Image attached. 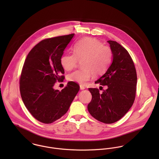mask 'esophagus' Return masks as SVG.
Returning <instances> with one entry per match:
<instances>
[{
    "label": "esophagus",
    "mask_w": 159,
    "mask_h": 159,
    "mask_svg": "<svg viewBox=\"0 0 159 159\" xmlns=\"http://www.w3.org/2000/svg\"><path fill=\"white\" fill-rule=\"evenodd\" d=\"M85 87L84 86H83V85H80V89L81 90H83V89H85Z\"/></svg>",
    "instance_id": "34e87169"
}]
</instances>
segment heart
<instances>
[{
	"instance_id": "1",
	"label": "heart",
	"mask_w": 159,
	"mask_h": 159,
	"mask_svg": "<svg viewBox=\"0 0 159 159\" xmlns=\"http://www.w3.org/2000/svg\"><path fill=\"white\" fill-rule=\"evenodd\" d=\"M113 59V52L109 46L103 45L100 41L92 39H83L73 46V53L64 54L61 63L66 71L76 68L78 61L82 68L68 75L70 81L80 84H86L93 76L103 75L109 68Z\"/></svg>"
}]
</instances>
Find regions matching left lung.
I'll return each mask as SVG.
<instances>
[{"mask_svg": "<svg viewBox=\"0 0 159 159\" xmlns=\"http://www.w3.org/2000/svg\"><path fill=\"white\" fill-rule=\"evenodd\" d=\"M108 42L113 52V62L107 72L95 82L107 86L108 89L100 93L97 88H89L92 98L88 109L98 121L112 124L120 119L133 105L137 75L134 62L127 49L115 41Z\"/></svg>", "mask_w": 159, "mask_h": 159, "instance_id": "1", "label": "left lung"}]
</instances>
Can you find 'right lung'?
I'll return each mask as SVG.
<instances>
[{"label": "right lung", "instance_id": "obj_1", "mask_svg": "<svg viewBox=\"0 0 159 159\" xmlns=\"http://www.w3.org/2000/svg\"><path fill=\"white\" fill-rule=\"evenodd\" d=\"M74 34L46 39L29 52L20 78L23 102L32 116L51 124L67 112L80 90L78 83L70 81L61 91L54 90L57 81L65 79L61 63L64 51Z\"/></svg>", "mask_w": 159, "mask_h": 159}]
</instances>
